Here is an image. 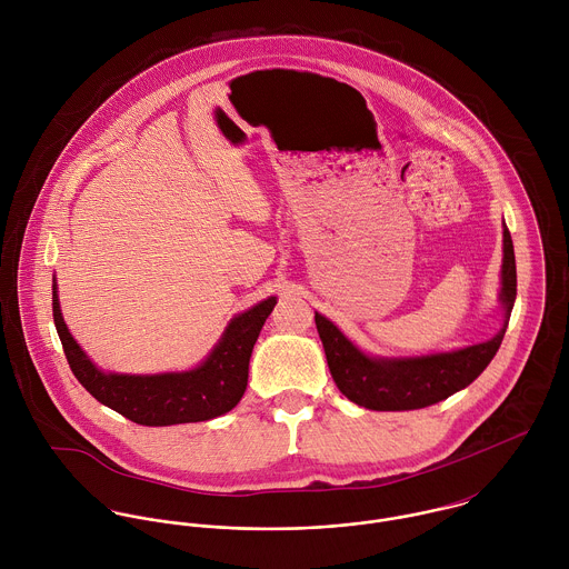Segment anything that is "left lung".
I'll use <instances>...</instances> for the list:
<instances>
[{
    "mask_svg": "<svg viewBox=\"0 0 569 569\" xmlns=\"http://www.w3.org/2000/svg\"><path fill=\"white\" fill-rule=\"evenodd\" d=\"M517 298L515 249L503 226L501 293L503 326L485 343L467 346L453 352L422 357H370L361 352L337 326L316 313V326L325 343L326 361L339 392L357 406L377 411H403L433 406L473 383L490 363L503 339L510 311Z\"/></svg>",
    "mask_w": 569,
    "mask_h": 569,
    "instance_id": "left-lung-1",
    "label": "left lung"
}]
</instances>
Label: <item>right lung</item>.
<instances>
[{
  "instance_id": "right-lung-1",
  "label": "right lung",
  "mask_w": 569,
  "mask_h": 569,
  "mask_svg": "<svg viewBox=\"0 0 569 569\" xmlns=\"http://www.w3.org/2000/svg\"><path fill=\"white\" fill-rule=\"evenodd\" d=\"M273 307L276 298L271 296L249 311L239 313L228 325L206 361L192 370L163 375H116L98 370L70 335L59 307L57 280L52 278L54 326L74 377L96 401L147 427L201 422L237 407L247 388L253 343Z\"/></svg>"
}]
</instances>
